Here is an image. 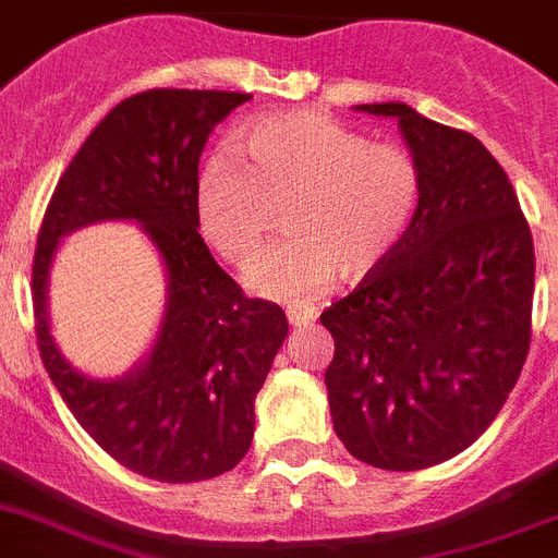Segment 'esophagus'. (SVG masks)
<instances>
[{
	"instance_id": "1",
	"label": "esophagus",
	"mask_w": 558,
	"mask_h": 558,
	"mask_svg": "<svg viewBox=\"0 0 558 558\" xmlns=\"http://www.w3.org/2000/svg\"><path fill=\"white\" fill-rule=\"evenodd\" d=\"M284 315H288L290 326H310L318 320V310L310 304H290L288 310H284Z\"/></svg>"
}]
</instances>
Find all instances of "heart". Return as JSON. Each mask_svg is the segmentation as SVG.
<instances>
[{"instance_id":"heart-1","label":"heart","mask_w":558,"mask_h":558,"mask_svg":"<svg viewBox=\"0 0 558 558\" xmlns=\"http://www.w3.org/2000/svg\"><path fill=\"white\" fill-rule=\"evenodd\" d=\"M238 151H216L196 177V218L204 240L232 265L257 254L270 204H284L282 229L245 270L257 295L313 299L335 282L379 268L403 238L421 202L415 160L390 143L320 112H274L238 132Z\"/></svg>"}]
</instances>
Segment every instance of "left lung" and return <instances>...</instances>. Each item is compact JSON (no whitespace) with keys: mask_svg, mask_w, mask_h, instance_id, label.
Here are the masks:
<instances>
[{"mask_svg":"<svg viewBox=\"0 0 558 558\" xmlns=\"http://www.w3.org/2000/svg\"><path fill=\"white\" fill-rule=\"evenodd\" d=\"M356 110L398 121L421 202L390 257L320 315L331 423L360 462L423 470L473 446L523 371L534 240L478 137L403 101Z\"/></svg>","mask_w":558,"mask_h":558,"instance_id":"1","label":"left lung"}]
</instances>
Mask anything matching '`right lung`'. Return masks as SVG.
<instances>
[{
    "label": "right lung",
    "instance_id": "obj_1",
    "mask_svg": "<svg viewBox=\"0 0 558 558\" xmlns=\"http://www.w3.org/2000/svg\"><path fill=\"white\" fill-rule=\"evenodd\" d=\"M248 94L157 88L99 121L60 177L33 263L40 360L85 432L132 473L191 484L232 470L254 437V398L288 337L282 306L245 299L198 234V157L213 126ZM132 220L161 254L167 304L150 354L119 380H90L48 326V270L59 240Z\"/></svg>",
    "mask_w": 558,
    "mask_h": 558
}]
</instances>
